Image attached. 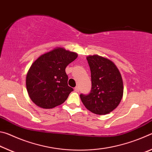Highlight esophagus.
<instances>
[{
    "label": "esophagus",
    "mask_w": 152,
    "mask_h": 152,
    "mask_svg": "<svg viewBox=\"0 0 152 152\" xmlns=\"http://www.w3.org/2000/svg\"><path fill=\"white\" fill-rule=\"evenodd\" d=\"M74 91H75L76 92H79V91H80V88H79V87H78V86H76L75 88H74Z\"/></svg>",
    "instance_id": "34e87169"
}]
</instances>
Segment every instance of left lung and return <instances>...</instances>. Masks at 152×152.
Masks as SVG:
<instances>
[{"label":"left lung","instance_id":"obj_1","mask_svg":"<svg viewBox=\"0 0 152 152\" xmlns=\"http://www.w3.org/2000/svg\"><path fill=\"white\" fill-rule=\"evenodd\" d=\"M91 72V91L80 95L87 109L96 115H106L121 101L123 84L121 75L111 61L98 55L86 58Z\"/></svg>","mask_w":152,"mask_h":152}]
</instances>
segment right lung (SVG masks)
<instances>
[{"instance_id":"add662e5","label":"right lung","mask_w":152,"mask_h":152,"mask_svg":"<svg viewBox=\"0 0 152 152\" xmlns=\"http://www.w3.org/2000/svg\"><path fill=\"white\" fill-rule=\"evenodd\" d=\"M77 53L58 48L38 58L31 66L26 86L31 101L43 109L62 104L74 90L68 86L66 68Z\"/></svg>"}]
</instances>
